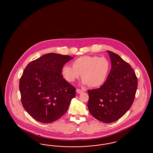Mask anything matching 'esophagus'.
I'll list each match as a JSON object with an SVG mask.
<instances>
[{"label":"esophagus","mask_w":153,"mask_h":153,"mask_svg":"<svg viewBox=\"0 0 153 153\" xmlns=\"http://www.w3.org/2000/svg\"><path fill=\"white\" fill-rule=\"evenodd\" d=\"M76 91H77V93H78V94H81V93H83V90H81V89H79V88H77Z\"/></svg>","instance_id":"1"}]
</instances>
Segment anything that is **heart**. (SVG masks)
Returning a JSON list of instances; mask_svg holds the SVG:
<instances>
[{"label": "heart", "instance_id": "heart-1", "mask_svg": "<svg viewBox=\"0 0 153 153\" xmlns=\"http://www.w3.org/2000/svg\"><path fill=\"white\" fill-rule=\"evenodd\" d=\"M72 67L65 65L62 74L69 82H73L80 74L83 78L82 82L91 87H99L105 82L110 70L109 61L105 57L83 56L74 60Z\"/></svg>", "mask_w": 153, "mask_h": 153}]
</instances>
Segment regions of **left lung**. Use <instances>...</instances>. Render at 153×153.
Here are the masks:
<instances>
[{
	"label": "left lung",
	"mask_w": 153,
	"mask_h": 153,
	"mask_svg": "<svg viewBox=\"0 0 153 153\" xmlns=\"http://www.w3.org/2000/svg\"><path fill=\"white\" fill-rule=\"evenodd\" d=\"M111 68L100 88L88 90V109L97 120L111 123L129 110L134 101L137 78L130 64L111 51H107Z\"/></svg>",
	"instance_id": "left-lung-1"
}]
</instances>
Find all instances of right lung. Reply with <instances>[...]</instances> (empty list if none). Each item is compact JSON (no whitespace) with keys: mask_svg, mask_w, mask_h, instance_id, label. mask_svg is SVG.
<instances>
[{"mask_svg":"<svg viewBox=\"0 0 153 153\" xmlns=\"http://www.w3.org/2000/svg\"><path fill=\"white\" fill-rule=\"evenodd\" d=\"M74 57L48 53L28 63L19 79L21 102L38 122L49 123L67 111L76 88L63 79V65Z\"/></svg>","mask_w":153,"mask_h":153,"instance_id":"right-lung-1","label":"right lung"}]
</instances>
